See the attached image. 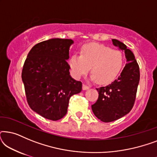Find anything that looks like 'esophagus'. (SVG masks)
<instances>
[{
  "mask_svg": "<svg viewBox=\"0 0 157 157\" xmlns=\"http://www.w3.org/2000/svg\"><path fill=\"white\" fill-rule=\"evenodd\" d=\"M82 89H83V90H88V89H89V86H87L86 85H85V84H83V87H82Z\"/></svg>",
  "mask_w": 157,
  "mask_h": 157,
  "instance_id": "esophagus-1",
  "label": "esophagus"
}]
</instances>
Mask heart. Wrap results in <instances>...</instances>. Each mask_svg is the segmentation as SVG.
Segmentation results:
<instances>
[{
  "mask_svg": "<svg viewBox=\"0 0 157 157\" xmlns=\"http://www.w3.org/2000/svg\"><path fill=\"white\" fill-rule=\"evenodd\" d=\"M123 63L121 52L99 44L84 45L81 55L75 53L68 61L75 78L79 79L90 70L92 74L90 79L100 84L112 82L119 74Z\"/></svg>",
  "mask_w": 157,
  "mask_h": 157,
  "instance_id": "obj_1",
  "label": "heart"
}]
</instances>
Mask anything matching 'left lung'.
Returning <instances> with one entry per match:
<instances>
[{"label":"left lung","mask_w":157,"mask_h":157,"mask_svg":"<svg viewBox=\"0 0 157 157\" xmlns=\"http://www.w3.org/2000/svg\"><path fill=\"white\" fill-rule=\"evenodd\" d=\"M113 45L124 51L126 63L117 79L105 87L96 89L98 98L91 106L94 115L104 122H111L127 114L134 106L140 73L134 53L119 40Z\"/></svg>","instance_id":"8db88e82"}]
</instances>
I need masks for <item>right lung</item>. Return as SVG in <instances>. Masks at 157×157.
Masks as SVG:
<instances>
[{
	"label": "right lung",
	"instance_id": "1",
	"mask_svg": "<svg viewBox=\"0 0 157 157\" xmlns=\"http://www.w3.org/2000/svg\"><path fill=\"white\" fill-rule=\"evenodd\" d=\"M71 39L51 38L34 46L23 65L22 81L28 104L46 119L57 121L67 113L70 98L80 93L82 83L70 75Z\"/></svg>",
	"mask_w": 157,
	"mask_h": 157
}]
</instances>
